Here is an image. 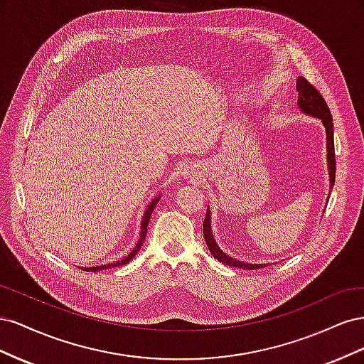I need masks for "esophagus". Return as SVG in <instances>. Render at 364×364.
Here are the masks:
<instances>
[{
    "label": "esophagus",
    "mask_w": 364,
    "mask_h": 364,
    "mask_svg": "<svg viewBox=\"0 0 364 364\" xmlns=\"http://www.w3.org/2000/svg\"><path fill=\"white\" fill-rule=\"evenodd\" d=\"M183 176H188V178L199 179V178H202V173H200V170H197V168H194V167H186Z\"/></svg>",
    "instance_id": "obj_1"
}]
</instances>
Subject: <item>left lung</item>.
I'll return each mask as SVG.
<instances>
[{"label": "left lung", "instance_id": "obj_1", "mask_svg": "<svg viewBox=\"0 0 364 364\" xmlns=\"http://www.w3.org/2000/svg\"><path fill=\"white\" fill-rule=\"evenodd\" d=\"M296 91H297V107L301 109V112L305 115H310L313 118H317L322 121L326 134V165H328V174H329V190H333L334 179H336V155H334V127H333V117L329 112L328 105L323 100V97L318 94L316 87L306 82L304 77H297L296 80ZM203 237L206 241V246L209 252L213 253V257L223 262L225 266L237 267V269H245V270H257L261 267H266V264H250L240 261L237 258H232L228 253H225L213 235V228H211V208L208 205L206 209V217L203 222Z\"/></svg>", "mask_w": 364, "mask_h": 364}]
</instances>
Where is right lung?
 Masks as SVG:
<instances>
[{
    "label": "right lung",
    "mask_w": 364,
    "mask_h": 364,
    "mask_svg": "<svg viewBox=\"0 0 364 364\" xmlns=\"http://www.w3.org/2000/svg\"><path fill=\"white\" fill-rule=\"evenodd\" d=\"M159 199H161V194H158L156 197H153V200L147 205L144 214H142V220H141V232H139V238H138V241H136L135 247L132 249V250L127 253L126 257H123V258L118 259V261H114V262L100 264V266H94V267H87V266H85V267H79V269H83V270H86V272H100V270H106V269H112V267H118V266H124V264H127L129 261L134 259L136 253L139 252V249H141L142 243H144L146 235H147V226H149V222H150L151 213H153V209H155L156 203L159 202Z\"/></svg>",
    "instance_id": "obj_1"
}]
</instances>
